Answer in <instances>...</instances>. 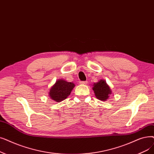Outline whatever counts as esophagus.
<instances>
[{
  "mask_svg": "<svg viewBox=\"0 0 154 154\" xmlns=\"http://www.w3.org/2000/svg\"><path fill=\"white\" fill-rule=\"evenodd\" d=\"M87 83H88L87 81H80V84H86Z\"/></svg>",
  "mask_w": 154,
  "mask_h": 154,
  "instance_id": "esophagus-1",
  "label": "esophagus"
}]
</instances>
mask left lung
Listing matches in <instances>:
<instances>
[{"instance_id": "1", "label": "left lung", "mask_w": 154, "mask_h": 154, "mask_svg": "<svg viewBox=\"0 0 154 154\" xmlns=\"http://www.w3.org/2000/svg\"><path fill=\"white\" fill-rule=\"evenodd\" d=\"M92 89L96 97L101 101H106L111 94V90L104 80H100L93 84Z\"/></svg>"}]
</instances>
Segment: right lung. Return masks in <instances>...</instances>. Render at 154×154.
<instances>
[{
    "label": "right lung",
    "mask_w": 154,
    "mask_h": 154,
    "mask_svg": "<svg viewBox=\"0 0 154 154\" xmlns=\"http://www.w3.org/2000/svg\"><path fill=\"white\" fill-rule=\"evenodd\" d=\"M75 84L66 82L63 79H59L51 86L49 92V96L56 102H61L67 97L71 93Z\"/></svg>",
    "instance_id": "1"
}]
</instances>
